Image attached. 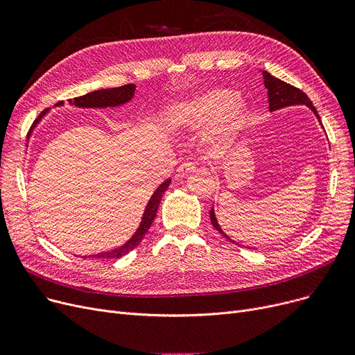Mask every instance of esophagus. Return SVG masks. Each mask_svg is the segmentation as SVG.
<instances>
[{
    "label": "esophagus",
    "instance_id": "obj_1",
    "mask_svg": "<svg viewBox=\"0 0 355 355\" xmlns=\"http://www.w3.org/2000/svg\"><path fill=\"white\" fill-rule=\"evenodd\" d=\"M194 171H196V165H194V162L187 161V162L181 164V165L177 168V171H175V178H177V180H182V178L187 177L189 174L194 173Z\"/></svg>",
    "mask_w": 355,
    "mask_h": 355
}]
</instances>
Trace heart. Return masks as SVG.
<instances>
[{"instance_id":"b5f03b06","label":"heart","mask_w":355,"mask_h":355,"mask_svg":"<svg viewBox=\"0 0 355 355\" xmlns=\"http://www.w3.org/2000/svg\"><path fill=\"white\" fill-rule=\"evenodd\" d=\"M249 116L246 101L225 87L197 93L168 110L166 121L177 130H198L210 125L204 142L213 149H225Z\"/></svg>"}]
</instances>
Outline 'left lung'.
Wrapping results in <instances>:
<instances>
[{"label": "left lung", "mask_w": 355, "mask_h": 355, "mask_svg": "<svg viewBox=\"0 0 355 355\" xmlns=\"http://www.w3.org/2000/svg\"><path fill=\"white\" fill-rule=\"evenodd\" d=\"M262 76H263V83H265V87L268 89V96H269V110L270 112H276L279 109L282 107H286V106H295V105H305L308 106L312 112L313 115L316 116V119L320 121L321 123V119H320V115L318 112H316V109L313 107L311 99L305 95V93L297 89L289 83H285L284 80L281 79H276L275 76H272L270 73L262 70ZM322 125V123H321ZM210 220H211V225L214 226V229L225 236L227 240H230L232 243H236L234 240H232L225 232H223V229L220 227L218 221H217V217H216V213H214V209L210 210Z\"/></svg>", "instance_id": "obj_1"}]
</instances>
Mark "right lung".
I'll list each match as a JSON object with an SVG mask.
<instances>
[{
    "label": "right lung",
    "instance_id": "1",
    "mask_svg": "<svg viewBox=\"0 0 355 355\" xmlns=\"http://www.w3.org/2000/svg\"><path fill=\"white\" fill-rule=\"evenodd\" d=\"M135 90H137V86L132 85V83H129V85H125V86H121V87L93 90L90 93H86V95H83V96L74 98L70 102H71V105L78 106V107H116V106L128 103L129 101H132V98L135 95ZM54 106L55 107L64 106V102L63 101L58 102ZM47 112H49V109L42 112L40 116L35 119V122L33 123L30 132H28V138L31 137L34 128L39 125L42 118L44 115H47ZM170 184H171V180L168 178L162 184H159V187L154 191V194L151 196V198H149L146 207L144 210V214H142V218H141V223H139V227L137 229V232L134 233L132 237H130L129 240H126L125 243L122 246H119V248H115V249L107 250V252H102V253H98V254H89L87 257L102 259V260H105V259L106 260L107 259H119V257L128 254L130 250H134L141 243V240L148 233L149 227H151L153 221H154V218L157 216L161 198H162L164 193L166 191V189L170 187ZM83 259H86V256H83Z\"/></svg>",
    "mask_w": 355,
    "mask_h": 355
}]
</instances>
